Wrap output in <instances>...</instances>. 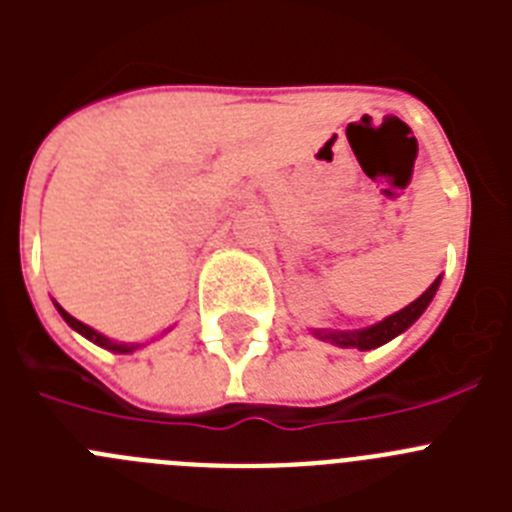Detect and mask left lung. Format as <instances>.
<instances>
[{"instance_id": "obj_1", "label": "left lung", "mask_w": 512, "mask_h": 512, "mask_svg": "<svg viewBox=\"0 0 512 512\" xmlns=\"http://www.w3.org/2000/svg\"><path fill=\"white\" fill-rule=\"evenodd\" d=\"M438 287H441V277H436V282L431 287L425 289L423 295L418 300L410 302L408 307H402V310L392 312L387 315L384 320L374 325H366V328L359 330H328V328H315L312 330V336L320 338V341H328L333 346H341V348H359V351H372V348L384 346V343H390L392 338H397L400 333L410 328L415 320L428 310L431 300L436 297Z\"/></svg>"}]
</instances>
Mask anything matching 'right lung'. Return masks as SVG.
<instances>
[{"label":"right lung","instance_id":"1","mask_svg":"<svg viewBox=\"0 0 512 512\" xmlns=\"http://www.w3.org/2000/svg\"><path fill=\"white\" fill-rule=\"evenodd\" d=\"M56 310L61 312V318L66 320V323H69V328H74L76 333H79V336H84V338H87V341L97 343V346L107 348V351H112V354H133V351H138V348H140V343H122V341H112V338L102 336V333H99V330H94L92 325L81 323V320H76L74 315H69V312L63 310L61 305H58V302H56ZM164 333H166V330H164Z\"/></svg>","mask_w":512,"mask_h":512}]
</instances>
